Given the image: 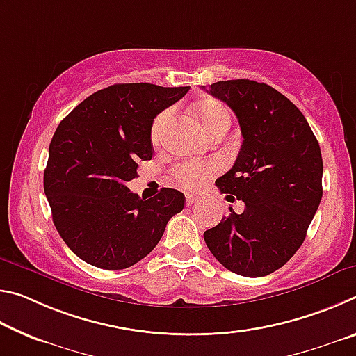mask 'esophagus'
Returning a JSON list of instances; mask_svg holds the SVG:
<instances>
[{"mask_svg": "<svg viewBox=\"0 0 356 356\" xmlns=\"http://www.w3.org/2000/svg\"><path fill=\"white\" fill-rule=\"evenodd\" d=\"M200 201H201L200 195H186V206H193V204H196Z\"/></svg>", "mask_w": 356, "mask_h": 356, "instance_id": "esophagus-1", "label": "esophagus"}]
</instances>
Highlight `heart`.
Listing matches in <instances>:
<instances>
[{
  "label": "heart",
  "mask_w": 356,
  "mask_h": 356,
  "mask_svg": "<svg viewBox=\"0 0 356 356\" xmlns=\"http://www.w3.org/2000/svg\"><path fill=\"white\" fill-rule=\"evenodd\" d=\"M193 113L200 120L202 129L207 131L212 130L216 124L221 122L222 119H231L229 118V111L226 110V106H222L220 102L215 100H206L202 104H197L195 108H193ZM174 118V110L172 108H168L163 113H160L156 119L152 124V130H150V138L152 141L156 144L161 141L165 131L168 129V125L171 124V120ZM220 165L218 161L210 160V161H188V163H182L177 165L174 170L171 171V177L174 180V184H177L180 186H185V188H200L204 182L212 176L213 172H216Z\"/></svg>",
  "instance_id": "b5f03b06"
}]
</instances>
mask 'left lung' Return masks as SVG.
Instances as JSON below:
<instances>
[{"instance_id":"1","label":"left lung","mask_w":356,"mask_h":356,"mask_svg":"<svg viewBox=\"0 0 356 356\" xmlns=\"http://www.w3.org/2000/svg\"><path fill=\"white\" fill-rule=\"evenodd\" d=\"M206 91L238 119L242 147L215 184L227 201H243L245 210L237 215L229 209L204 240L231 272L248 278L270 275L297 252L321 204V146L303 113L268 84L227 80Z\"/></svg>"}]
</instances>
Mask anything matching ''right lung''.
Segmentation results:
<instances>
[{
  "instance_id": "right-lung-1",
  "label": "right lung",
  "mask_w": 356,
  "mask_h": 356,
  "mask_svg": "<svg viewBox=\"0 0 356 356\" xmlns=\"http://www.w3.org/2000/svg\"><path fill=\"white\" fill-rule=\"evenodd\" d=\"M190 86L113 84L94 92L65 116L53 135L44 190L53 222L65 245L84 262L122 270L140 262L182 212L184 193L161 188L140 197L127 184L138 161L152 159L154 119Z\"/></svg>"
}]
</instances>
